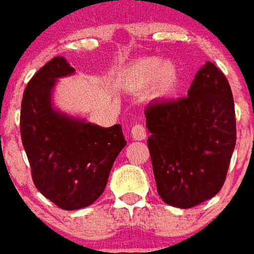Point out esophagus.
I'll use <instances>...</instances> for the list:
<instances>
[{
  "label": "esophagus",
  "instance_id": "34e87169",
  "mask_svg": "<svg viewBox=\"0 0 254 254\" xmlns=\"http://www.w3.org/2000/svg\"><path fill=\"white\" fill-rule=\"evenodd\" d=\"M131 136L135 139V140H143L147 136V129L143 125H135L132 128H131Z\"/></svg>",
  "mask_w": 254,
  "mask_h": 254
}]
</instances>
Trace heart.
I'll use <instances>...</instances> for the list:
<instances>
[{"mask_svg":"<svg viewBox=\"0 0 254 254\" xmlns=\"http://www.w3.org/2000/svg\"><path fill=\"white\" fill-rule=\"evenodd\" d=\"M125 81L131 91L140 92L150 87L155 98L170 96L178 87V69L171 63H163L158 57H143L126 70Z\"/></svg>","mask_w":254,"mask_h":254,"instance_id":"b5f03b06","label":"heart"}]
</instances>
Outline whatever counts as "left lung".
<instances>
[{"mask_svg":"<svg viewBox=\"0 0 254 254\" xmlns=\"http://www.w3.org/2000/svg\"><path fill=\"white\" fill-rule=\"evenodd\" d=\"M144 115L162 199L190 209L214 197L225 184L237 139L233 93L222 70L206 63L188 96L150 103Z\"/></svg>","mask_w":254,"mask_h":254,"instance_id":"obj_1","label":"left lung"}]
</instances>
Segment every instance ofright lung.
<instances>
[{
	"instance_id": "add662e5",
	"label": "right lung",
	"mask_w": 254,
	"mask_h": 254,
	"mask_svg": "<svg viewBox=\"0 0 254 254\" xmlns=\"http://www.w3.org/2000/svg\"><path fill=\"white\" fill-rule=\"evenodd\" d=\"M73 70L64 57L49 60L26 85L20 115L21 140L34 186L64 210L87 207L102 195L127 143L120 125L103 128L53 110L55 80Z\"/></svg>"
}]
</instances>
